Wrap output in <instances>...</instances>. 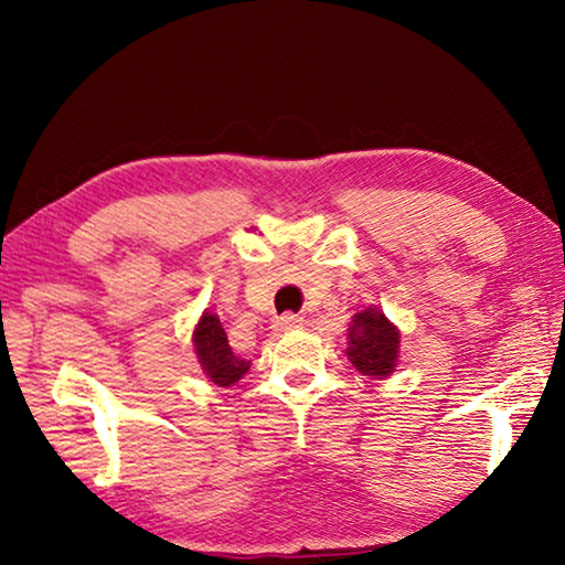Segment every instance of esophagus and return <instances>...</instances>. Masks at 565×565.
<instances>
[{"mask_svg": "<svg viewBox=\"0 0 565 565\" xmlns=\"http://www.w3.org/2000/svg\"><path fill=\"white\" fill-rule=\"evenodd\" d=\"M300 323H303V319H300V316H296V313H285V316H280V319H277V321L273 323V329L277 331V334H282V331L296 329V327H300Z\"/></svg>", "mask_w": 565, "mask_h": 565, "instance_id": "34e87169", "label": "esophagus"}]
</instances>
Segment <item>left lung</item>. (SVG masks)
Returning a JSON list of instances; mask_svg holds the SVG:
<instances>
[{
    "label": "left lung",
    "instance_id": "8db88e82",
    "mask_svg": "<svg viewBox=\"0 0 565 565\" xmlns=\"http://www.w3.org/2000/svg\"><path fill=\"white\" fill-rule=\"evenodd\" d=\"M398 329L385 319L381 308H365L352 316L350 331H347V358L362 375L377 377V381L393 375L398 362Z\"/></svg>",
    "mask_w": 565,
    "mask_h": 565
}]
</instances>
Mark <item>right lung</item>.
<instances>
[{"mask_svg": "<svg viewBox=\"0 0 565 565\" xmlns=\"http://www.w3.org/2000/svg\"><path fill=\"white\" fill-rule=\"evenodd\" d=\"M192 344H195V354L200 367L207 375V381L218 388H228L238 377L246 375L252 362L236 358L228 347V337L221 327V319L211 311L200 316L195 331H192Z\"/></svg>", "mask_w": 565, "mask_h": 565, "instance_id": "1", "label": "right lung"}]
</instances>
